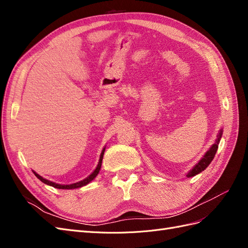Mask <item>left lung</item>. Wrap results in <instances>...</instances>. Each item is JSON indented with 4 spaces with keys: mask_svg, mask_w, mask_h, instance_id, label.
<instances>
[{
    "mask_svg": "<svg viewBox=\"0 0 248 248\" xmlns=\"http://www.w3.org/2000/svg\"><path fill=\"white\" fill-rule=\"evenodd\" d=\"M221 137H222V128L219 130L218 134H217V139L215 140L214 144L211 147H210V149L205 153V155L202 157V158L200 159V161L196 164V166H194L188 172H187V175H186L187 178L196 176V175L200 174V172H202V170L207 169V167L209 166L210 163H211V161L214 158L217 149H218V144H219Z\"/></svg>",
    "mask_w": 248,
    "mask_h": 248,
    "instance_id": "1",
    "label": "left lung"
}]
</instances>
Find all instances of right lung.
<instances>
[{
    "mask_svg": "<svg viewBox=\"0 0 248 248\" xmlns=\"http://www.w3.org/2000/svg\"><path fill=\"white\" fill-rule=\"evenodd\" d=\"M104 151H106V147H104V148L102 149L100 157H99V161H98V164H97L96 169H95V170L91 172V174H90L86 179L81 180V181H78V182H77V183H72V184H58V183H56V182L49 181V180L41 177L39 174H37V172H36L35 170H33V172H34V175H35L37 178H38L41 182H43L44 184H46V185L55 187V188H59V189H76V188H80V187L85 186V185L89 184L91 181H93V180L96 178V176L99 174V170H100V169H101V163H102V159H103Z\"/></svg>",
    "mask_w": 248,
    "mask_h": 248,
    "instance_id": "right-lung-1",
    "label": "right lung"
}]
</instances>
